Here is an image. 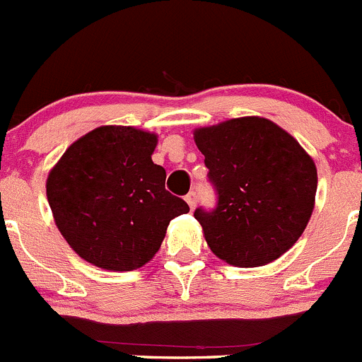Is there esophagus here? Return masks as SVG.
<instances>
[{
  "mask_svg": "<svg viewBox=\"0 0 362 362\" xmlns=\"http://www.w3.org/2000/svg\"><path fill=\"white\" fill-rule=\"evenodd\" d=\"M185 200L188 202L189 209H195V206H197V193L195 192H189L188 195L185 197Z\"/></svg>",
  "mask_w": 362,
  "mask_h": 362,
  "instance_id": "1",
  "label": "esophagus"
}]
</instances>
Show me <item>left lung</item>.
Returning <instances> with one entry per match:
<instances>
[{"label":"left lung","instance_id":"1","mask_svg":"<svg viewBox=\"0 0 362 362\" xmlns=\"http://www.w3.org/2000/svg\"><path fill=\"white\" fill-rule=\"evenodd\" d=\"M216 192L197 207L211 252L239 267L284 255L304 232L317 193L313 160L292 135L264 117H238L193 134Z\"/></svg>","mask_w":362,"mask_h":362}]
</instances>
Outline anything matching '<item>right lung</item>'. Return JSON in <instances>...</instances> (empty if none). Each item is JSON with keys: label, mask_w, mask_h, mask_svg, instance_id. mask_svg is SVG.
Instances as JSON below:
<instances>
[{"label": "right lung", "mask_w": 362, "mask_h": 362, "mask_svg": "<svg viewBox=\"0 0 362 362\" xmlns=\"http://www.w3.org/2000/svg\"><path fill=\"white\" fill-rule=\"evenodd\" d=\"M155 134L100 127L75 141L47 177V200L59 232L93 266L132 271L160 250L170 220L188 213L165 189L153 163Z\"/></svg>", "instance_id": "obj_1"}]
</instances>
